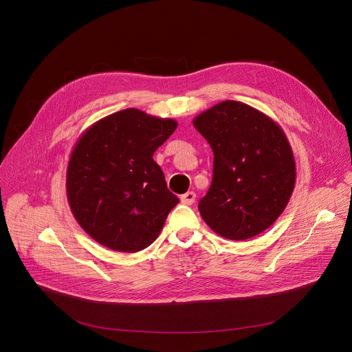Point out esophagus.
Returning a JSON list of instances; mask_svg holds the SVG:
<instances>
[{
	"instance_id": "34e87169",
	"label": "esophagus",
	"mask_w": 352,
	"mask_h": 352,
	"mask_svg": "<svg viewBox=\"0 0 352 352\" xmlns=\"http://www.w3.org/2000/svg\"><path fill=\"white\" fill-rule=\"evenodd\" d=\"M195 199H196L195 192H186V193L181 195V202L184 205H192L195 202Z\"/></svg>"
}]
</instances>
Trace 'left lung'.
<instances>
[{"mask_svg": "<svg viewBox=\"0 0 352 352\" xmlns=\"http://www.w3.org/2000/svg\"><path fill=\"white\" fill-rule=\"evenodd\" d=\"M193 126L214 155L212 185L197 206L205 223L234 241L267 230L295 186V160L281 126L234 100L200 113Z\"/></svg>", "mask_w": 352, "mask_h": 352, "instance_id": "8db88e82", "label": "left lung"}]
</instances>
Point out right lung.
<instances>
[{"label": "right lung", "mask_w": 352, "mask_h": 352, "mask_svg": "<svg viewBox=\"0 0 352 352\" xmlns=\"http://www.w3.org/2000/svg\"><path fill=\"white\" fill-rule=\"evenodd\" d=\"M177 121L126 109L89 126L67 168V196L79 226L94 241L133 254L159 236L179 199L167 188L156 150Z\"/></svg>", "instance_id": "obj_1"}]
</instances>
